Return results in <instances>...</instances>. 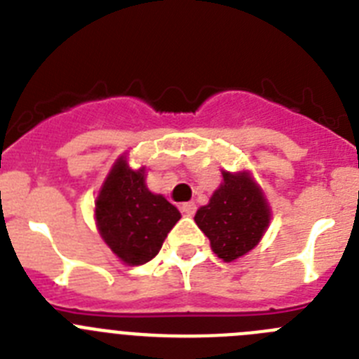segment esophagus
Listing matches in <instances>:
<instances>
[{"instance_id":"1","label":"esophagus","mask_w":359,"mask_h":359,"mask_svg":"<svg viewBox=\"0 0 359 359\" xmlns=\"http://www.w3.org/2000/svg\"><path fill=\"white\" fill-rule=\"evenodd\" d=\"M180 208H182V212L185 215H194L196 214V205H194V203H183V205Z\"/></svg>"}]
</instances>
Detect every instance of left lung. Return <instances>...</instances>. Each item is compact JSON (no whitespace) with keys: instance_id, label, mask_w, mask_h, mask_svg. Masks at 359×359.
<instances>
[{"instance_id":"1","label":"left lung","mask_w":359,"mask_h":359,"mask_svg":"<svg viewBox=\"0 0 359 359\" xmlns=\"http://www.w3.org/2000/svg\"><path fill=\"white\" fill-rule=\"evenodd\" d=\"M215 255L230 262L255 248L269 223V208L246 172H223V185L196 214Z\"/></svg>"}]
</instances>
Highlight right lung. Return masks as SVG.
Returning a JSON list of instances; mask_svg holds the SVG:
<instances>
[{
  "instance_id": "add662e5",
  "label": "right lung",
  "mask_w": 359,
  "mask_h": 359,
  "mask_svg": "<svg viewBox=\"0 0 359 359\" xmlns=\"http://www.w3.org/2000/svg\"><path fill=\"white\" fill-rule=\"evenodd\" d=\"M95 215L107 246L131 266L154 259L182 217L163 196L149 192L144 169L131 170L123 160L111 169L95 203Z\"/></svg>"
}]
</instances>
